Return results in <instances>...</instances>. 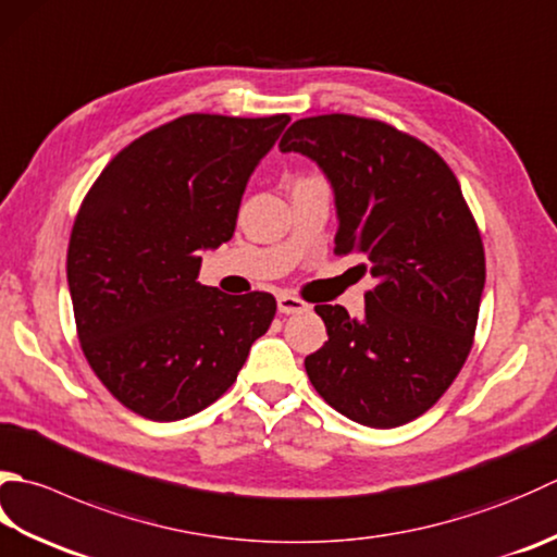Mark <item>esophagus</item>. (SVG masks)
I'll use <instances>...</instances> for the list:
<instances>
[{
    "label": "esophagus",
    "instance_id": "obj_1",
    "mask_svg": "<svg viewBox=\"0 0 557 557\" xmlns=\"http://www.w3.org/2000/svg\"><path fill=\"white\" fill-rule=\"evenodd\" d=\"M309 309L307 301H301L297 297H292V294H280L277 297V311L280 313H304Z\"/></svg>",
    "mask_w": 557,
    "mask_h": 557
}]
</instances>
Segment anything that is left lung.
I'll return each mask as SVG.
<instances>
[{
	"label": "left lung",
	"mask_w": 557,
	"mask_h": 557,
	"mask_svg": "<svg viewBox=\"0 0 557 557\" xmlns=\"http://www.w3.org/2000/svg\"><path fill=\"white\" fill-rule=\"evenodd\" d=\"M280 151L323 171L335 253L364 256L376 280L362 319L315 307L329 343L304 359L313 388L367 428L420 418L461 372L485 287L483 242L459 181L420 139L357 115L301 117Z\"/></svg>",
	"instance_id": "1"
}]
</instances>
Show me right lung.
I'll return each instance as SVG.
<instances>
[{"mask_svg":"<svg viewBox=\"0 0 557 557\" xmlns=\"http://www.w3.org/2000/svg\"><path fill=\"white\" fill-rule=\"evenodd\" d=\"M289 115L193 113L127 145L74 220L67 282L82 350L137 416H195L234 384L275 297L198 282L202 250L234 236L250 173Z\"/></svg>","mask_w":557,"mask_h":557,"instance_id":"obj_1","label":"right lung"}]
</instances>
